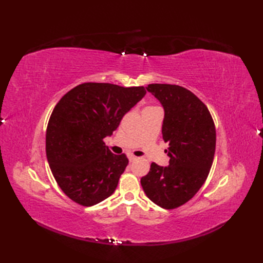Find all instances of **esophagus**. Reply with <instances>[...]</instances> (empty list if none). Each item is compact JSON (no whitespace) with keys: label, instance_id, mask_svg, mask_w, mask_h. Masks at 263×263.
Returning <instances> with one entry per match:
<instances>
[{"label":"esophagus","instance_id":"1","mask_svg":"<svg viewBox=\"0 0 263 263\" xmlns=\"http://www.w3.org/2000/svg\"><path fill=\"white\" fill-rule=\"evenodd\" d=\"M138 159V157H136V156L135 155H132V154H130V155H128V160H130L131 161V163H132V161H135V160H137Z\"/></svg>","mask_w":263,"mask_h":263}]
</instances>
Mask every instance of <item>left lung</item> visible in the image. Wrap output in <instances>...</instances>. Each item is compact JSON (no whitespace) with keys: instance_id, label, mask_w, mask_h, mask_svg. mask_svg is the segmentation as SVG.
Masks as SVG:
<instances>
[{"instance_id":"8db88e82","label":"left lung","mask_w":263,"mask_h":263,"mask_svg":"<svg viewBox=\"0 0 263 263\" xmlns=\"http://www.w3.org/2000/svg\"><path fill=\"white\" fill-rule=\"evenodd\" d=\"M147 90L165 110L163 139L170 165H150L141 178L147 197L164 209L191 200L209 175L216 149V127L208 107L195 95L177 85L152 83Z\"/></svg>"}]
</instances>
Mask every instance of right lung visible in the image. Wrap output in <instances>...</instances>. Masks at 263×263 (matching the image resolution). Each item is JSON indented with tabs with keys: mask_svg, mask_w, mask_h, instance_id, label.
Returning a JSON list of instances; mask_svg holds the SVG:
<instances>
[{
	"mask_svg": "<svg viewBox=\"0 0 263 263\" xmlns=\"http://www.w3.org/2000/svg\"><path fill=\"white\" fill-rule=\"evenodd\" d=\"M144 87L86 82L71 89L55 106L46 130V156L55 181L85 206L114 193L128 159L104 142L128 110L146 95Z\"/></svg>",
	"mask_w": 263,
	"mask_h": 263,
	"instance_id": "add662e5",
	"label": "right lung"
}]
</instances>
